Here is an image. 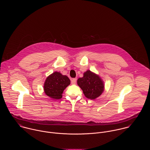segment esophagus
I'll use <instances>...</instances> for the list:
<instances>
[{
    "instance_id": "esophagus-1",
    "label": "esophagus",
    "mask_w": 150,
    "mask_h": 150,
    "mask_svg": "<svg viewBox=\"0 0 150 150\" xmlns=\"http://www.w3.org/2000/svg\"><path fill=\"white\" fill-rule=\"evenodd\" d=\"M76 80H77V79H76V78H74V79H71V84H76Z\"/></svg>"
}]
</instances>
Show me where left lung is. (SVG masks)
<instances>
[{"mask_svg": "<svg viewBox=\"0 0 150 150\" xmlns=\"http://www.w3.org/2000/svg\"><path fill=\"white\" fill-rule=\"evenodd\" d=\"M77 84L86 97L90 99L99 97L104 91V84L101 79L90 70H87L83 77L78 79Z\"/></svg>", "mask_w": 150, "mask_h": 150, "instance_id": "1", "label": "left lung"}]
</instances>
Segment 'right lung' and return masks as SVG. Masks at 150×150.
Instances as JSON below:
<instances>
[{
  "label": "right lung",
  "mask_w": 150,
  "mask_h": 150,
  "mask_svg": "<svg viewBox=\"0 0 150 150\" xmlns=\"http://www.w3.org/2000/svg\"><path fill=\"white\" fill-rule=\"evenodd\" d=\"M70 84V81L66 76L55 71L47 78L44 86V92L51 98L59 99L62 97L64 89Z\"/></svg>",
  "instance_id": "add662e5"
}]
</instances>
